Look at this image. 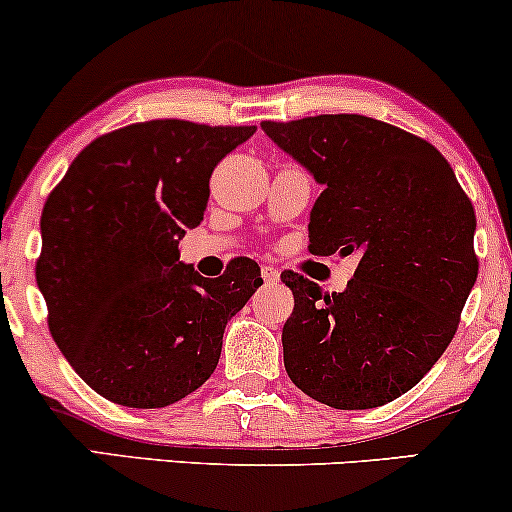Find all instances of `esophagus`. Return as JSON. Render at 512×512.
<instances>
[{
    "mask_svg": "<svg viewBox=\"0 0 512 512\" xmlns=\"http://www.w3.org/2000/svg\"><path fill=\"white\" fill-rule=\"evenodd\" d=\"M279 269L276 267H269V264H264L262 267V279H264V283H276L279 281Z\"/></svg>",
    "mask_w": 512,
    "mask_h": 512,
    "instance_id": "1",
    "label": "esophagus"
}]
</instances>
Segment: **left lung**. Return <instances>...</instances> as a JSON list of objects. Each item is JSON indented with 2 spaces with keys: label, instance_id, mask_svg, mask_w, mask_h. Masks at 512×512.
Returning <instances> with one entry per match:
<instances>
[{
  "label": "left lung",
  "instance_id": "left-lung-1",
  "mask_svg": "<svg viewBox=\"0 0 512 512\" xmlns=\"http://www.w3.org/2000/svg\"><path fill=\"white\" fill-rule=\"evenodd\" d=\"M262 131L324 186L312 252L360 257L341 293L281 274L295 300L281 334L288 377L336 410L391 403L453 341L477 281L470 197L434 145L369 116L262 121Z\"/></svg>",
  "mask_w": 512,
  "mask_h": 512
}]
</instances>
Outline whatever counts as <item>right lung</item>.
Instances as JSON below:
<instances>
[{
  "label": "right lung",
  "instance_id": "add662e5",
  "mask_svg": "<svg viewBox=\"0 0 512 512\" xmlns=\"http://www.w3.org/2000/svg\"><path fill=\"white\" fill-rule=\"evenodd\" d=\"M255 126L131 123L85 147L42 209L35 279L54 343L92 391L166 408L217 369L226 322L262 286L236 257L205 279L178 240L205 217L209 176Z\"/></svg>",
  "mask_w": 512,
  "mask_h": 512
}]
</instances>
